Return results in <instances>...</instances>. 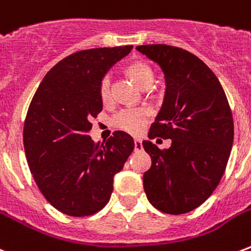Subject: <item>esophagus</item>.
<instances>
[{
  "label": "esophagus",
  "mask_w": 251,
  "mask_h": 251,
  "mask_svg": "<svg viewBox=\"0 0 251 251\" xmlns=\"http://www.w3.org/2000/svg\"><path fill=\"white\" fill-rule=\"evenodd\" d=\"M134 149H135V151L142 150V142L139 139H134Z\"/></svg>",
  "instance_id": "1"
}]
</instances>
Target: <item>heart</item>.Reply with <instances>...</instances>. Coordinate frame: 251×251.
Returning <instances> with one entry per match:
<instances>
[{
    "label": "heart",
    "instance_id": "1",
    "mask_svg": "<svg viewBox=\"0 0 251 251\" xmlns=\"http://www.w3.org/2000/svg\"><path fill=\"white\" fill-rule=\"evenodd\" d=\"M126 72L142 89H149L154 83V72L146 63H133L126 68ZM99 95L100 100L104 104H109L112 101V92H110V76L105 75L99 84ZM150 116V110L143 106L139 108H124L118 110L112 117V125L116 129L130 134H139L146 125Z\"/></svg>",
    "mask_w": 251,
    "mask_h": 251
}]
</instances>
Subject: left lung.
Segmentation results:
<instances>
[{
  "mask_svg": "<svg viewBox=\"0 0 251 251\" xmlns=\"http://www.w3.org/2000/svg\"><path fill=\"white\" fill-rule=\"evenodd\" d=\"M137 50L159 64L166 79L149 138L172 141L164 150L142 142L151 156L143 188L156 209L183 215L201 205L223 177L234 137L232 110L216 75L194 53L167 45Z\"/></svg>",
  "mask_w": 251,
  "mask_h": 251,
  "instance_id": "8db88e82",
  "label": "left lung"
}]
</instances>
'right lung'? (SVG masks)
<instances>
[{
	"mask_svg": "<svg viewBox=\"0 0 251 251\" xmlns=\"http://www.w3.org/2000/svg\"><path fill=\"white\" fill-rule=\"evenodd\" d=\"M133 46L83 50L53 66L28 106L24 146L28 167L46 200L62 213L91 216L108 204L113 177L134 150L125 131L99 146L89 137L102 110L99 84Z\"/></svg>",
	"mask_w": 251,
	"mask_h": 251,
	"instance_id": "obj_1",
	"label": "right lung"
}]
</instances>
